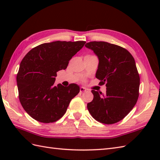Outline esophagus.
<instances>
[{
	"instance_id": "34e87169",
	"label": "esophagus",
	"mask_w": 160,
	"mask_h": 160,
	"mask_svg": "<svg viewBox=\"0 0 160 160\" xmlns=\"http://www.w3.org/2000/svg\"><path fill=\"white\" fill-rule=\"evenodd\" d=\"M80 92L81 93H82V92H85V91H87V89L86 88H84V87H80Z\"/></svg>"
}]
</instances>
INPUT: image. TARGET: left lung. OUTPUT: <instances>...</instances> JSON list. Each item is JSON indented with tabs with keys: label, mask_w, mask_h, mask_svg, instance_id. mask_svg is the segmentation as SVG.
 <instances>
[{
	"label": "left lung",
	"mask_w": 160,
	"mask_h": 160,
	"mask_svg": "<svg viewBox=\"0 0 160 160\" xmlns=\"http://www.w3.org/2000/svg\"><path fill=\"white\" fill-rule=\"evenodd\" d=\"M85 47L96 54L99 64L96 77L106 84L105 96L95 90L87 108L95 120L106 124L122 120L136 104L140 76L133 57L120 46L103 41L87 42Z\"/></svg>",
	"instance_id": "left-lung-1"
}]
</instances>
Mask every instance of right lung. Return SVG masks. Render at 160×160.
Listing matches in <instances>:
<instances>
[{"label": "right lung", "instance_id": "add662e5", "mask_svg": "<svg viewBox=\"0 0 160 160\" xmlns=\"http://www.w3.org/2000/svg\"><path fill=\"white\" fill-rule=\"evenodd\" d=\"M85 41L43 43L23 58L16 81L20 104L34 120L42 123L58 120L66 113L71 100L80 92L76 84L54 85L57 72L65 69Z\"/></svg>", "mask_w": 160, "mask_h": 160}]
</instances>
